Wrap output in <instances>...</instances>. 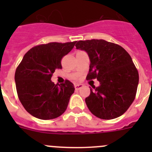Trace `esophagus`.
Returning <instances> with one entry per match:
<instances>
[{
	"label": "esophagus",
	"mask_w": 152,
	"mask_h": 152,
	"mask_svg": "<svg viewBox=\"0 0 152 152\" xmlns=\"http://www.w3.org/2000/svg\"><path fill=\"white\" fill-rule=\"evenodd\" d=\"M74 87H75V90H79L83 87V85H75Z\"/></svg>",
	"instance_id": "1"
}]
</instances>
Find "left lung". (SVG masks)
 Segmentation results:
<instances>
[{
	"mask_svg": "<svg viewBox=\"0 0 152 152\" xmlns=\"http://www.w3.org/2000/svg\"><path fill=\"white\" fill-rule=\"evenodd\" d=\"M77 49L88 53L90 60L87 80L97 79L100 85L90 88L85 99L89 110L104 120L122 115L135 99L139 74L128 52L104 39L78 41Z\"/></svg>",
	"mask_w": 152,
	"mask_h": 152,
	"instance_id": "1",
	"label": "left lung"
}]
</instances>
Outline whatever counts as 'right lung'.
Returning <instances> with one entry per match:
<instances>
[{
    "label": "right lung",
    "mask_w": 152,
    "mask_h": 152,
    "mask_svg": "<svg viewBox=\"0 0 152 152\" xmlns=\"http://www.w3.org/2000/svg\"><path fill=\"white\" fill-rule=\"evenodd\" d=\"M74 42H49L33 47L24 55L16 69L15 85L20 102L37 118L50 120L63 114L74 85L69 80L55 85L51 82L56 69H62L64 56L72 50Z\"/></svg>",
    "instance_id": "right-lung-1"
}]
</instances>
